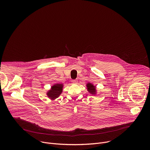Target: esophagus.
Masks as SVG:
<instances>
[{"mask_svg":"<svg viewBox=\"0 0 150 150\" xmlns=\"http://www.w3.org/2000/svg\"><path fill=\"white\" fill-rule=\"evenodd\" d=\"M71 81H72V82L74 83H76L78 82V81H77L76 79H72Z\"/></svg>","mask_w":150,"mask_h":150,"instance_id":"esophagus-1","label":"esophagus"}]
</instances>
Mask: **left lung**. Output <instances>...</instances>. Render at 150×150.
Wrapping results in <instances>:
<instances>
[{"label": "left lung", "mask_w": 150, "mask_h": 150, "mask_svg": "<svg viewBox=\"0 0 150 150\" xmlns=\"http://www.w3.org/2000/svg\"><path fill=\"white\" fill-rule=\"evenodd\" d=\"M87 90L92 94H95L96 93V86H94V85L91 83H88L87 84Z\"/></svg>", "instance_id": "left-lung-1"}]
</instances>
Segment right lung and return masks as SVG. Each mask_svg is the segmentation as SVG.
Wrapping results in <instances>:
<instances>
[{"instance_id": "1", "label": "right lung", "mask_w": 150, "mask_h": 150, "mask_svg": "<svg viewBox=\"0 0 150 150\" xmlns=\"http://www.w3.org/2000/svg\"><path fill=\"white\" fill-rule=\"evenodd\" d=\"M63 85L61 83H56L52 87L51 90L47 93V96L51 99L57 98L62 92Z\"/></svg>"}]
</instances>
